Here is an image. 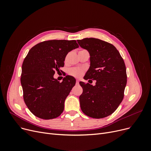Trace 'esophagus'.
<instances>
[{
	"instance_id": "esophagus-1",
	"label": "esophagus",
	"mask_w": 151,
	"mask_h": 151,
	"mask_svg": "<svg viewBox=\"0 0 151 151\" xmlns=\"http://www.w3.org/2000/svg\"><path fill=\"white\" fill-rule=\"evenodd\" d=\"M79 81H80V80H79L78 79H77V80H76V84H78V83H79Z\"/></svg>"
}]
</instances>
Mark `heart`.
<instances>
[{
  "label": "heart",
  "mask_w": 151,
  "mask_h": 151,
  "mask_svg": "<svg viewBox=\"0 0 151 151\" xmlns=\"http://www.w3.org/2000/svg\"><path fill=\"white\" fill-rule=\"evenodd\" d=\"M83 71L81 68H71L69 70V73L75 77H79L80 76L83 74Z\"/></svg>",
  "instance_id": "heart-1"
}]
</instances>
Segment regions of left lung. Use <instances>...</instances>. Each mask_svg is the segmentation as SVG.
I'll return each instance as SVG.
<instances>
[{
	"instance_id": "8db88e82",
	"label": "left lung",
	"mask_w": 151,
	"mask_h": 151,
	"mask_svg": "<svg viewBox=\"0 0 151 151\" xmlns=\"http://www.w3.org/2000/svg\"><path fill=\"white\" fill-rule=\"evenodd\" d=\"M79 45L90 55V67L85 80H96V85L80 82L82 111L92 118L100 119L113 113L121 104L127 84L124 61L113 45L98 38L78 40Z\"/></svg>"
}]
</instances>
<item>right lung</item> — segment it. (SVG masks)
<instances>
[{
	"instance_id": "1",
	"label": "right lung",
	"mask_w": 151,
	"mask_h": 151,
	"mask_svg": "<svg viewBox=\"0 0 151 151\" xmlns=\"http://www.w3.org/2000/svg\"><path fill=\"white\" fill-rule=\"evenodd\" d=\"M78 47L76 40H52L38 43L29 51L22 63L21 83L24 100L35 116L52 119L63 112L76 80L67 75L59 83L53 76L64 66L67 54Z\"/></svg>"
}]
</instances>
